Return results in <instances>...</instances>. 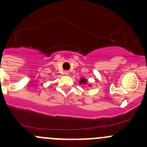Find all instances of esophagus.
<instances>
[{
  "label": "esophagus",
  "instance_id": "1",
  "mask_svg": "<svg viewBox=\"0 0 147 147\" xmlns=\"http://www.w3.org/2000/svg\"><path fill=\"white\" fill-rule=\"evenodd\" d=\"M68 74H69V72L68 71H64V75H65V76H68Z\"/></svg>",
  "mask_w": 147,
  "mask_h": 147
}]
</instances>
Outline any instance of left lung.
<instances>
[{
    "mask_svg": "<svg viewBox=\"0 0 147 147\" xmlns=\"http://www.w3.org/2000/svg\"><path fill=\"white\" fill-rule=\"evenodd\" d=\"M87 82H87V80L85 79V78H82L81 80H80V85H82H82H85V84H87Z\"/></svg>",
    "mask_w": 147,
    "mask_h": 147,
    "instance_id": "1",
    "label": "left lung"
}]
</instances>
